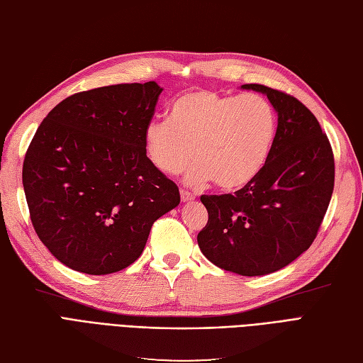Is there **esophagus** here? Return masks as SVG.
I'll return each instance as SVG.
<instances>
[{
  "label": "esophagus",
  "instance_id": "obj_1",
  "mask_svg": "<svg viewBox=\"0 0 363 363\" xmlns=\"http://www.w3.org/2000/svg\"><path fill=\"white\" fill-rule=\"evenodd\" d=\"M181 201L182 202H191V201H194V194H191L190 191H186V190H181Z\"/></svg>",
  "mask_w": 363,
  "mask_h": 363
}]
</instances>
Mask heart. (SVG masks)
<instances>
[{"instance_id": "1", "label": "heart", "mask_w": 363, "mask_h": 363, "mask_svg": "<svg viewBox=\"0 0 363 363\" xmlns=\"http://www.w3.org/2000/svg\"><path fill=\"white\" fill-rule=\"evenodd\" d=\"M276 128V113L261 95L191 90L174 99L169 121L146 125L143 149L150 164L166 174L181 173L193 152L186 184L214 181L220 189L237 190L265 166Z\"/></svg>"}]
</instances>
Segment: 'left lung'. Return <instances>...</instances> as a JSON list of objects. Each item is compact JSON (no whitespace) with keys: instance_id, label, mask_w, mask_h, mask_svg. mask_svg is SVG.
Returning <instances> with one entry per match:
<instances>
[{"instance_id":"8db88e82","label":"left lung","mask_w":363,"mask_h":363,"mask_svg":"<svg viewBox=\"0 0 363 363\" xmlns=\"http://www.w3.org/2000/svg\"><path fill=\"white\" fill-rule=\"evenodd\" d=\"M277 113L272 154L262 170L233 194L201 197L208 223L197 244L208 261L241 276H264L306 252L320 229L335 184L329 140L294 96L261 84Z\"/></svg>"}]
</instances>
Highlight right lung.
I'll use <instances>...</instances> for the list:
<instances>
[{
    "label": "right lung",
    "instance_id": "right-lung-1",
    "mask_svg": "<svg viewBox=\"0 0 363 363\" xmlns=\"http://www.w3.org/2000/svg\"><path fill=\"white\" fill-rule=\"evenodd\" d=\"M155 81L77 93L48 113L22 167L33 226L71 270L121 272L142 255L152 225L181 196L146 158L143 131Z\"/></svg>",
    "mask_w": 363,
    "mask_h": 363
}]
</instances>
